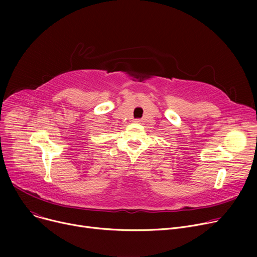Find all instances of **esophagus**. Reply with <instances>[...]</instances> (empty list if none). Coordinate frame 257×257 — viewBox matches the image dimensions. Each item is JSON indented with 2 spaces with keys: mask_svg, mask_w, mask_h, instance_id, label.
I'll use <instances>...</instances> for the list:
<instances>
[{
  "mask_svg": "<svg viewBox=\"0 0 257 257\" xmlns=\"http://www.w3.org/2000/svg\"><path fill=\"white\" fill-rule=\"evenodd\" d=\"M141 121H142V119H140V118L136 119V123H141Z\"/></svg>",
  "mask_w": 257,
  "mask_h": 257,
  "instance_id": "34e87169",
  "label": "esophagus"
}]
</instances>
